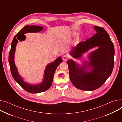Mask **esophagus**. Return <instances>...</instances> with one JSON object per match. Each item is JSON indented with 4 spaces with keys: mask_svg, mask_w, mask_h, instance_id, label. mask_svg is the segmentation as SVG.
Listing matches in <instances>:
<instances>
[{
    "mask_svg": "<svg viewBox=\"0 0 122 122\" xmlns=\"http://www.w3.org/2000/svg\"><path fill=\"white\" fill-rule=\"evenodd\" d=\"M68 59V56L67 55H64V56H63V57H62V59H63V61H67Z\"/></svg>",
    "mask_w": 122,
    "mask_h": 122,
    "instance_id": "obj_1",
    "label": "esophagus"
}]
</instances>
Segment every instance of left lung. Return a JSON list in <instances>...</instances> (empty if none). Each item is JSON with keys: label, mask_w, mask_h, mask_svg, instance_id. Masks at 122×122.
Instances as JSON below:
<instances>
[{"label": "left lung", "mask_w": 122, "mask_h": 122, "mask_svg": "<svg viewBox=\"0 0 122 122\" xmlns=\"http://www.w3.org/2000/svg\"><path fill=\"white\" fill-rule=\"evenodd\" d=\"M94 29L95 35L72 47L70 52L73 58L79 59L83 54L97 47L87 55L88 60L81 65L71 59L67 62L71 81L81 90L93 91L101 87L114 67V47L109 35L103 28L95 26Z\"/></svg>", "instance_id": "left-lung-1"}]
</instances>
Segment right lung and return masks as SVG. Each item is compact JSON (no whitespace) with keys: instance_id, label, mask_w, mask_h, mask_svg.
<instances>
[{"instance_id":"right-lung-1","label":"right lung","mask_w":122,"mask_h":122,"mask_svg":"<svg viewBox=\"0 0 122 122\" xmlns=\"http://www.w3.org/2000/svg\"><path fill=\"white\" fill-rule=\"evenodd\" d=\"M44 28L42 26L36 25H26L24 26L14 38L9 54L10 68L14 79L24 90L30 93H39L48 90L52 84L53 76L56 69L63 61L61 57H58L54 61L48 64L45 69L42 81L38 84H32L25 82L23 77L19 74L14 60L16 46L18 41H20L21 42L25 40L26 36L24 35L25 34L27 33H38L42 31Z\"/></svg>"}]
</instances>
